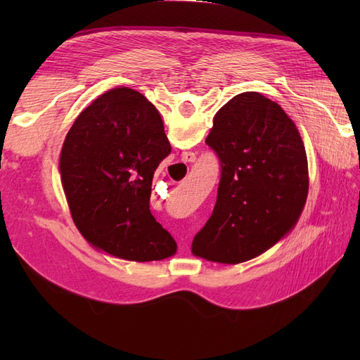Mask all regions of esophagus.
I'll return each mask as SVG.
<instances>
[{
  "label": "esophagus",
  "instance_id": "obj_1",
  "mask_svg": "<svg viewBox=\"0 0 360 360\" xmlns=\"http://www.w3.org/2000/svg\"><path fill=\"white\" fill-rule=\"evenodd\" d=\"M195 159H196V156H195V153H192V151H186L184 155H182V160H184V162H195Z\"/></svg>",
  "mask_w": 360,
  "mask_h": 360
}]
</instances>
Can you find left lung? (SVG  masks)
Listing matches in <instances>:
<instances>
[{
	"label": "left lung",
	"instance_id": "1",
	"mask_svg": "<svg viewBox=\"0 0 360 360\" xmlns=\"http://www.w3.org/2000/svg\"><path fill=\"white\" fill-rule=\"evenodd\" d=\"M205 143L219 158L215 209L192 254L238 264L292 231L308 198V158L295 124L266 96L241 93L213 117Z\"/></svg>",
	"mask_w": 360,
	"mask_h": 360
}]
</instances>
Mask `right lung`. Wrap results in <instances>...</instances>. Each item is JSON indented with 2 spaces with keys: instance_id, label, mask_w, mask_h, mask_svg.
<instances>
[{
  "instance_id": "obj_1",
  "label": "right lung",
  "mask_w": 360,
  "mask_h": 360,
  "mask_svg": "<svg viewBox=\"0 0 360 360\" xmlns=\"http://www.w3.org/2000/svg\"><path fill=\"white\" fill-rule=\"evenodd\" d=\"M155 105L117 86L75 119L60 153L58 172L71 215L93 246L131 262L176 254V241L150 212L151 181L170 155Z\"/></svg>"
}]
</instances>
